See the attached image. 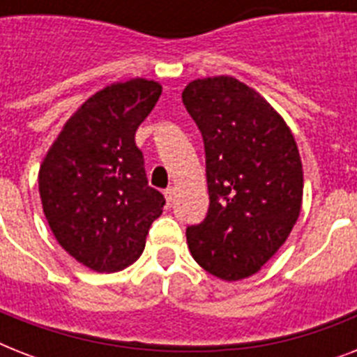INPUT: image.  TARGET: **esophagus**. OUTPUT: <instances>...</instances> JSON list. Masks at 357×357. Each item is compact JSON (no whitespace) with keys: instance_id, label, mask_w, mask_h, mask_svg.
<instances>
[{"instance_id":"obj_1","label":"esophagus","mask_w":357,"mask_h":357,"mask_svg":"<svg viewBox=\"0 0 357 357\" xmlns=\"http://www.w3.org/2000/svg\"><path fill=\"white\" fill-rule=\"evenodd\" d=\"M174 196H176V190H174V187H168V189L165 190V198H167L168 204L174 200Z\"/></svg>"}]
</instances>
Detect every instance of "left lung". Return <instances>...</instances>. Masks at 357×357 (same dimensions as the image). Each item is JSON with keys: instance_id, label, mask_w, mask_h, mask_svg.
<instances>
[{"instance_id": "1", "label": "left lung", "mask_w": 357, "mask_h": 357, "mask_svg": "<svg viewBox=\"0 0 357 357\" xmlns=\"http://www.w3.org/2000/svg\"><path fill=\"white\" fill-rule=\"evenodd\" d=\"M183 105L206 146L209 211L187 228L195 261L224 282H238L287 241L300 217L304 170L282 114L231 75L190 81Z\"/></svg>"}]
</instances>
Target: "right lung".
I'll return each mask as SVG.
<instances>
[{
	"label": "right lung",
	"mask_w": 357,
	"mask_h": 357,
	"mask_svg": "<svg viewBox=\"0 0 357 357\" xmlns=\"http://www.w3.org/2000/svg\"><path fill=\"white\" fill-rule=\"evenodd\" d=\"M162 86L135 77L111 83L75 111L38 170L46 220L61 248L96 272L139 259L165 196L148 185L135 131Z\"/></svg>",
	"instance_id": "add662e5"
}]
</instances>
